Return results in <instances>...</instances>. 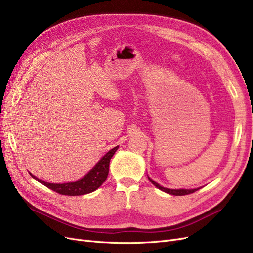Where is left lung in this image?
Masks as SVG:
<instances>
[{"mask_svg":"<svg viewBox=\"0 0 253 253\" xmlns=\"http://www.w3.org/2000/svg\"><path fill=\"white\" fill-rule=\"evenodd\" d=\"M149 181H150L154 186L158 187L159 189H161L162 191L167 192V193L172 194V195H186V194H190V193H193V192H195L197 190H199V188H197V189H169V188H165V187L160 186L158 183H156L154 181L150 180V178H149Z\"/></svg>","mask_w":253,"mask_h":253,"instance_id":"obj_1","label":"left lung"}]
</instances>
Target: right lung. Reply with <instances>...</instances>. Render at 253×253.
Returning a JSON list of instances; mask_svg holds the SVG:
<instances>
[{
  "label": "right lung",
  "mask_w": 253,
  "mask_h": 253,
  "mask_svg": "<svg viewBox=\"0 0 253 253\" xmlns=\"http://www.w3.org/2000/svg\"><path fill=\"white\" fill-rule=\"evenodd\" d=\"M119 146L113 149L109 150L105 156L97 162V164L89 171V172L80 181L71 182V183H64V184H52L47 183L44 181L38 180L35 175H31L35 180H38L41 184L45 185L48 188L58 192L63 195H83L90 193L94 190H96L99 187L106 181V178L108 176L109 172V163L110 159L112 158L113 154L118 150Z\"/></svg>",
  "instance_id": "1"
}]
</instances>
